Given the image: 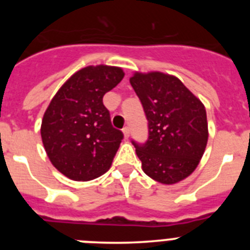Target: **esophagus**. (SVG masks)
<instances>
[{
  "label": "esophagus",
  "mask_w": 250,
  "mask_h": 250,
  "mask_svg": "<svg viewBox=\"0 0 250 250\" xmlns=\"http://www.w3.org/2000/svg\"><path fill=\"white\" fill-rule=\"evenodd\" d=\"M123 132H124V138L129 139V136H130V129H129V127H127V126L124 127Z\"/></svg>",
  "instance_id": "esophagus-1"
}]
</instances>
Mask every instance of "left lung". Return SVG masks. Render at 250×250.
I'll use <instances>...</instances> for the list:
<instances>
[{
    "label": "left lung",
    "mask_w": 250,
    "mask_h": 250,
    "mask_svg": "<svg viewBox=\"0 0 250 250\" xmlns=\"http://www.w3.org/2000/svg\"><path fill=\"white\" fill-rule=\"evenodd\" d=\"M147 120V140H131L146 175L175 184L193 173L208 141L207 111L182 81L163 72L130 77Z\"/></svg>",
    "instance_id": "1"
}]
</instances>
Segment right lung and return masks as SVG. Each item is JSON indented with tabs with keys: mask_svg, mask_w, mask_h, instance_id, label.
<instances>
[{
	"mask_svg": "<svg viewBox=\"0 0 250 250\" xmlns=\"http://www.w3.org/2000/svg\"><path fill=\"white\" fill-rule=\"evenodd\" d=\"M123 77L120 67L87 66L72 75L51 100L41 136L51 163L67 178L91 180L111 165L124 134L112 126L103 98Z\"/></svg>",
	"mask_w": 250,
	"mask_h": 250,
	"instance_id": "1",
	"label": "right lung"
}]
</instances>
